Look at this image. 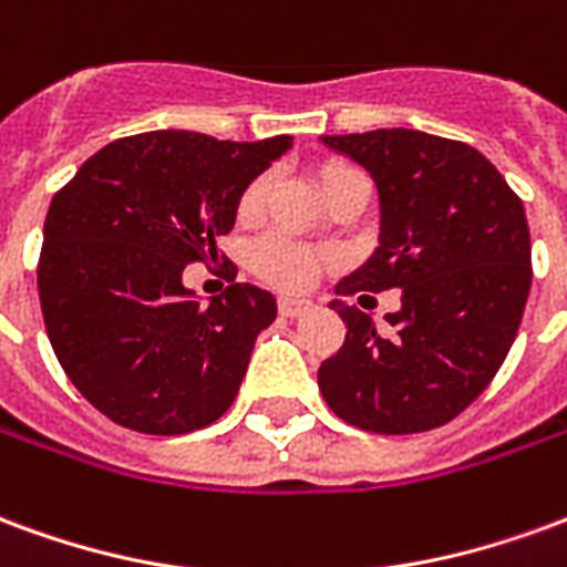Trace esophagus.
Masks as SVG:
<instances>
[{"label": "esophagus", "instance_id": "34e87169", "mask_svg": "<svg viewBox=\"0 0 567 567\" xmlns=\"http://www.w3.org/2000/svg\"><path fill=\"white\" fill-rule=\"evenodd\" d=\"M309 309H312V300H307V297H279V312L288 319L307 316Z\"/></svg>", "mask_w": 567, "mask_h": 567}]
</instances>
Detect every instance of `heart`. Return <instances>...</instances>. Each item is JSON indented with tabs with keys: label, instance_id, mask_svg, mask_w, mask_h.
Segmentation results:
<instances>
[{
	"label": "heart",
	"instance_id": "obj_1",
	"mask_svg": "<svg viewBox=\"0 0 567 567\" xmlns=\"http://www.w3.org/2000/svg\"><path fill=\"white\" fill-rule=\"evenodd\" d=\"M319 187L324 199L337 194L340 187L352 185V182H361L364 173L355 169V166H349V163H324L319 166ZM267 194H270V175H260L255 178L251 185L243 190V197H239V218L243 221H255L264 209V203H267ZM251 267L258 276H264L267 282L279 285V288H307L312 285V279L319 276L321 267H324V258L316 255L312 248L307 246H297L291 239H282V236H270V239H264L255 246L251 251Z\"/></svg>",
	"mask_w": 567,
	"mask_h": 567
}]
</instances>
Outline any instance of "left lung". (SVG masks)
I'll return each mask as SVG.
<instances>
[{
  "label": "left lung",
  "instance_id": "1",
  "mask_svg": "<svg viewBox=\"0 0 567 567\" xmlns=\"http://www.w3.org/2000/svg\"><path fill=\"white\" fill-rule=\"evenodd\" d=\"M321 142L364 166L380 194V246L337 282L346 343L319 368L337 416L377 434L446 425L474 404L511 352L532 288L523 199L471 145L422 130ZM402 288L377 332L344 297ZM360 299V298H359Z\"/></svg>",
  "mask_w": 567,
  "mask_h": 567
}]
</instances>
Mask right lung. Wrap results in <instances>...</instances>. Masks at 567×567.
I'll use <instances>...</instances> for the list:
<instances>
[{"label":"right lung","instance_id":"add662e5","mask_svg":"<svg viewBox=\"0 0 567 567\" xmlns=\"http://www.w3.org/2000/svg\"><path fill=\"white\" fill-rule=\"evenodd\" d=\"M295 136L221 142L154 130L105 145L44 218L39 300L60 368L103 416L190 434L234 404L276 297L234 282L199 303L187 264L218 258L239 197Z\"/></svg>","mask_w":567,"mask_h":567}]
</instances>
